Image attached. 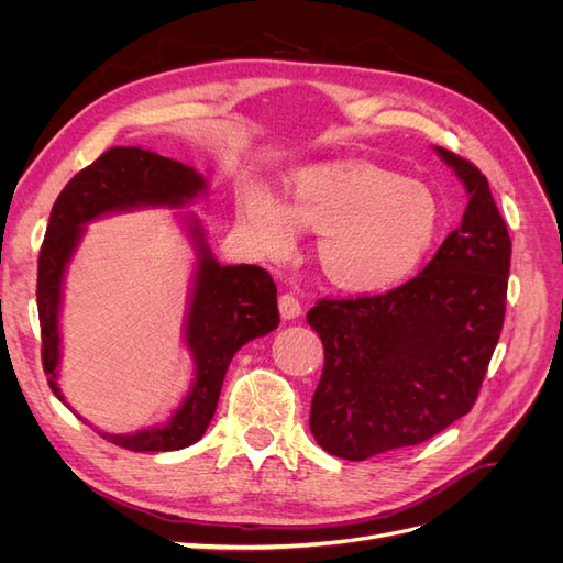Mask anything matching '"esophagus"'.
I'll use <instances>...</instances> for the list:
<instances>
[{"label": "esophagus", "instance_id": "esophagus-1", "mask_svg": "<svg viewBox=\"0 0 563 563\" xmlns=\"http://www.w3.org/2000/svg\"><path fill=\"white\" fill-rule=\"evenodd\" d=\"M279 312L284 319H296L302 314V305L294 294H284L279 296Z\"/></svg>", "mask_w": 563, "mask_h": 563}]
</instances>
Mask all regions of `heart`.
Returning <instances> with one entry per match:
<instances>
[{"label":"heart","instance_id":"1","mask_svg":"<svg viewBox=\"0 0 563 563\" xmlns=\"http://www.w3.org/2000/svg\"><path fill=\"white\" fill-rule=\"evenodd\" d=\"M242 216L267 255L294 246L296 225L319 232L323 272L350 291H383L406 279L441 225V207L428 185L366 162L305 168L288 185L286 207L253 190Z\"/></svg>","mask_w":563,"mask_h":563}]
</instances>
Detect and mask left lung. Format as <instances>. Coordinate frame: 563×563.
Wrapping results in <instances>:
<instances>
[{
    "instance_id": "8db88e82",
    "label": "left lung",
    "mask_w": 563,
    "mask_h": 563,
    "mask_svg": "<svg viewBox=\"0 0 563 563\" xmlns=\"http://www.w3.org/2000/svg\"><path fill=\"white\" fill-rule=\"evenodd\" d=\"M467 187L460 223L413 279L376 296L321 298L310 430L338 457L416 446L472 411L505 321L512 242L486 176L444 147Z\"/></svg>"
}]
</instances>
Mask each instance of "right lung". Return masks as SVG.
I'll return each mask as SVG.
<instances>
[{
  "label": "right lung",
  "mask_w": 563,
  "mask_h": 563,
  "mask_svg": "<svg viewBox=\"0 0 563 563\" xmlns=\"http://www.w3.org/2000/svg\"><path fill=\"white\" fill-rule=\"evenodd\" d=\"M207 183L195 168L141 147H112L103 152L63 187L37 261V310L42 329V366L48 387L63 401L56 385L58 366V308L65 263L70 258L81 225L141 203H183L201 192ZM201 240V232L197 228ZM279 327L277 286L258 265H220L209 249L199 246V269L187 319V345L195 354V385L166 428L139 434H103L126 451H178L207 432L216 413L220 387L234 352L253 338Z\"/></svg>",
  "instance_id": "right-lung-1"
}]
</instances>
